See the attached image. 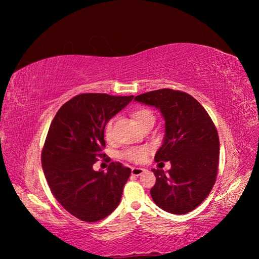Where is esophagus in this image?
Here are the masks:
<instances>
[{"label":"esophagus","instance_id":"1","mask_svg":"<svg viewBox=\"0 0 259 259\" xmlns=\"http://www.w3.org/2000/svg\"><path fill=\"white\" fill-rule=\"evenodd\" d=\"M144 171H145L144 168H136V166L131 168V175H133V176H140Z\"/></svg>","mask_w":259,"mask_h":259}]
</instances>
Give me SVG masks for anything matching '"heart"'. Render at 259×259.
<instances>
[{
	"label": "heart",
	"instance_id": "b5f03b06",
	"mask_svg": "<svg viewBox=\"0 0 259 259\" xmlns=\"http://www.w3.org/2000/svg\"><path fill=\"white\" fill-rule=\"evenodd\" d=\"M133 116L136 120V122L139 124L140 128H142L144 124H146L147 122L155 120L154 114H153L152 111H150V109H147V108L137 109V111L134 112ZM113 121H114L113 119L109 120L107 123L105 124V128H104V135H105V138H106L107 142H112L114 138ZM150 152H151V150L148 146H133V147L125 148L124 151H122L120 156L123 160L134 162V163H142V162H144L147 159Z\"/></svg>",
	"mask_w": 259,
	"mask_h": 259
}]
</instances>
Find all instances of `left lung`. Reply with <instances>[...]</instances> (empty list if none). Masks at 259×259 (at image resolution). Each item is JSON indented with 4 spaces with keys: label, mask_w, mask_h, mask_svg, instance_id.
Segmentation results:
<instances>
[{
    "label": "left lung",
    "mask_w": 259,
    "mask_h": 259,
    "mask_svg": "<svg viewBox=\"0 0 259 259\" xmlns=\"http://www.w3.org/2000/svg\"><path fill=\"white\" fill-rule=\"evenodd\" d=\"M135 100L159 108L165 121L163 144L154 160L170 161L171 169L152 170L156 177L153 201L170 213L192 211L207 199L218 172L219 138L211 117L198 100L179 90L150 91Z\"/></svg>",
    "instance_id": "obj_1"
}]
</instances>
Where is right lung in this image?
Here are the masks:
<instances>
[{
    "label": "right lung",
    "mask_w": 259,
    "mask_h": 259,
    "mask_svg": "<svg viewBox=\"0 0 259 259\" xmlns=\"http://www.w3.org/2000/svg\"><path fill=\"white\" fill-rule=\"evenodd\" d=\"M134 96L77 95L57 112L48 131L41 161L52 195L65 210L83 222H98L119 205L131 174L120 162L107 172L95 171L99 157L109 162L105 147V124Z\"/></svg>",
    "instance_id": "obj_1"
}]
</instances>
